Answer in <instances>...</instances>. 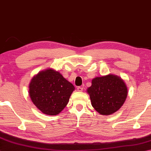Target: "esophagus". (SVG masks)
Instances as JSON below:
<instances>
[{
    "label": "esophagus",
    "mask_w": 151,
    "mask_h": 151,
    "mask_svg": "<svg viewBox=\"0 0 151 151\" xmlns=\"http://www.w3.org/2000/svg\"><path fill=\"white\" fill-rule=\"evenodd\" d=\"M77 89L78 91H82L83 89V87H81V86H78L77 88Z\"/></svg>",
    "instance_id": "obj_1"
}]
</instances>
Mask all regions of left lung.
<instances>
[{
  "instance_id": "1",
  "label": "left lung",
  "mask_w": 151,
  "mask_h": 151,
  "mask_svg": "<svg viewBox=\"0 0 151 151\" xmlns=\"http://www.w3.org/2000/svg\"><path fill=\"white\" fill-rule=\"evenodd\" d=\"M88 93L94 109L100 114L109 115L123 105L127 96V88L122 79L108 75L94 78Z\"/></svg>"
}]
</instances>
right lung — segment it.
Segmentation results:
<instances>
[{
	"mask_svg": "<svg viewBox=\"0 0 151 151\" xmlns=\"http://www.w3.org/2000/svg\"><path fill=\"white\" fill-rule=\"evenodd\" d=\"M74 89L61 73L49 69L32 79L29 95L33 104L42 113L55 115L67 105Z\"/></svg>",
	"mask_w": 151,
	"mask_h": 151,
	"instance_id": "add662e5",
	"label": "right lung"
}]
</instances>
